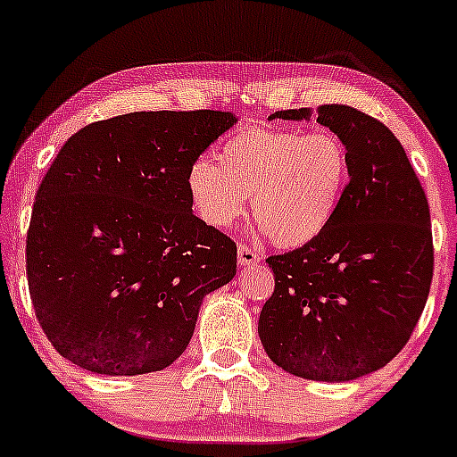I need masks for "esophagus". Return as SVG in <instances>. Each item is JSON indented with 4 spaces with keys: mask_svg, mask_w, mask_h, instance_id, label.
I'll use <instances>...</instances> for the list:
<instances>
[{
    "mask_svg": "<svg viewBox=\"0 0 457 457\" xmlns=\"http://www.w3.org/2000/svg\"><path fill=\"white\" fill-rule=\"evenodd\" d=\"M260 262V253L249 245H238V264L240 266H253Z\"/></svg>",
    "mask_w": 457,
    "mask_h": 457,
    "instance_id": "1",
    "label": "esophagus"
}]
</instances>
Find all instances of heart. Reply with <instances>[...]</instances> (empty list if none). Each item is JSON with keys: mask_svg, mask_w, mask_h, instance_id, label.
<instances>
[{"mask_svg": "<svg viewBox=\"0 0 457 457\" xmlns=\"http://www.w3.org/2000/svg\"><path fill=\"white\" fill-rule=\"evenodd\" d=\"M350 178L344 139L330 130H240L219 148L217 161L197 156L187 188L199 217L229 228L251 208L277 245L298 246L330 223Z\"/></svg>", "mask_w": 457, "mask_h": 457, "instance_id": "1", "label": "heart"}]
</instances>
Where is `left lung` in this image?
Listing matches in <instances>:
<instances>
[{"instance_id": "obj_1", "label": "left lung", "mask_w": 457, "mask_h": 457, "mask_svg": "<svg viewBox=\"0 0 457 457\" xmlns=\"http://www.w3.org/2000/svg\"><path fill=\"white\" fill-rule=\"evenodd\" d=\"M316 118L344 139L350 180L316 238L266 258L275 290L258 333L281 370L345 382L385 367L411 339L432 286V221L406 152L380 120L348 104H322Z\"/></svg>"}]
</instances>
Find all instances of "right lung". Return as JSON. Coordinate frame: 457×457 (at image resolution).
Returning a JSON list of instances; mask_svg holds the SVG:
<instances>
[{
  "instance_id": "1",
  "label": "right lung",
  "mask_w": 457,
  "mask_h": 457,
  "mask_svg": "<svg viewBox=\"0 0 457 457\" xmlns=\"http://www.w3.org/2000/svg\"><path fill=\"white\" fill-rule=\"evenodd\" d=\"M234 122L211 109L115 115L57 152L25 269L40 328L71 363L135 376L185 353L202 298L236 275V243L193 214L187 171Z\"/></svg>"
}]
</instances>
